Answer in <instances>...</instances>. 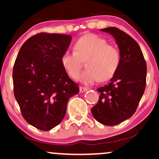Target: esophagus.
<instances>
[{
  "mask_svg": "<svg viewBox=\"0 0 159 159\" xmlns=\"http://www.w3.org/2000/svg\"><path fill=\"white\" fill-rule=\"evenodd\" d=\"M88 88H87V87H82V86H80V93H83V92H85L88 90Z\"/></svg>",
  "mask_w": 159,
  "mask_h": 159,
  "instance_id": "34e87169",
  "label": "esophagus"
}]
</instances>
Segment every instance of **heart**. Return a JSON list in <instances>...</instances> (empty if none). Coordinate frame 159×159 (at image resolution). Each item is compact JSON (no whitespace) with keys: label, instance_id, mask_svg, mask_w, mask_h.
I'll use <instances>...</instances> for the list:
<instances>
[{"label":"heart","instance_id":"b5f03b06","mask_svg":"<svg viewBox=\"0 0 159 159\" xmlns=\"http://www.w3.org/2000/svg\"><path fill=\"white\" fill-rule=\"evenodd\" d=\"M86 61L88 69L80 77L85 84L96 83L100 80L106 81L114 77L121 63V54L115 45L97 34H89L76 41L74 51H66L61 58L62 67L71 78L77 80Z\"/></svg>","mask_w":159,"mask_h":159}]
</instances>
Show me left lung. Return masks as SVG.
I'll return each mask as SVG.
<instances>
[{
	"mask_svg": "<svg viewBox=\"0 0 159 159\" xmlns=\"http://www.w3.org/2000/svg\"><path fill=\"white\" fill-rule=\"evenodd\" d=\"M101 31L114 36L120 51L121 63L108 84L97 89L99 100L91 111L98 122L114 126L136 111L146 85L147 66L138 43L131 36L114 27Z\"/></svg>",
	"mask_w": 159,
	"mask_h": 159,
	"instance_id": "8db88e82",
	"label": "left lung"
}]
</instances>
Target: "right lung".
<instances>
[{"label": "right lung", "instance_id": "add662e5", "mask_svg": "<svg viewBox=\"0 0 159 159\" xmlns=\"http://www.w3.org/2000/svg\"><path fill=\"white\" fill-rule=\"evenodd\" d=\"M71 38L56 33L34 34L22 45L15 61V98L25 120L43 131L61 122L69 99L79 93L78 84L61 63Z\"/></svg>", "mask_w": 159, "mask_h": 159}]
</instances>
